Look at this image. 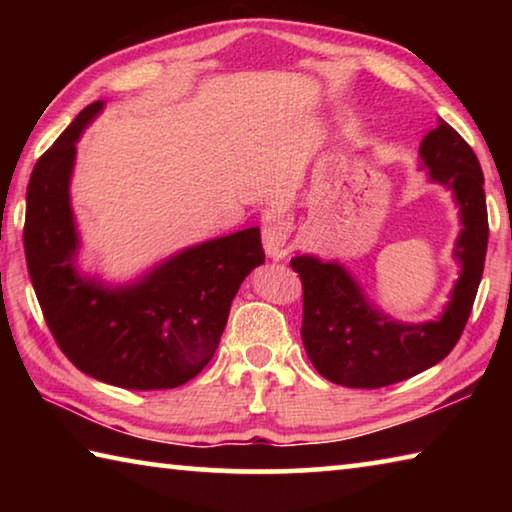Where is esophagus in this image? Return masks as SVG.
Returning <instances> with one entry per match:
<instances>
[{
    "label": "esophagus",
    "instance_id": "obj_1",
    "mask_svg": "<svg viewBox=\"0 0 512 512\" xmlns=\"http://www.w3.org/2000/svg\"><path fill=\"white\" fill-rule=\"evenodd\" d=\"M291 232H293V223L287 214L273 212L266 216V223L262 230L264 250L268 257L275 259V262H280V259H284L291 253Z\"/></svg>",
    "mask_w": 512,
    "mask_h": 512
}]
</instances>
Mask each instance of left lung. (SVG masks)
Listing matches in <instances>:
<instances>
[{
    "label": "left lung",
    "mask_w": 512,
    "mask_h": 512,
    "mask_svg": "<svg viewBox=\"0 0 512 512\" xmlns=\"http://www.w3.org/2000/svg\"><path fill=\"white\" fill-rule=\"evenodd\" d=\"M418 153L429 183L452 192L461 219L454 244L461 271L443 314L424 323L395 320L370 302L357 277L336 259H291L305 291L300 334L307 357L320 375L339 386L381 388L420 375L452 352L470 318L488 250L481 164L445 119L424 135Z\"/></svg>",
    "instance_id": "8db88e82"
}]
</instances>
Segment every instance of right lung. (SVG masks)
<instances>
[{
    "instance_id": "add662e5",
    "label": "right lung",
    "mask_w": 512,
    "mask_h": 512,
    "mask_svg": "<svg viewBox=\"0 0 512 512\" xmlns=\"http://www.w3.org/2000/svg\"><path fill=\"white\" fill-rule=\"evenodd\" d=\"M103 101L81 110L33 167L24 255L58 348L85 375L128 391L183 386L219 348L241 282L264 264L259 228L194 244L133 282L112 284L79 268L72 210L76 142Z\"/></svg>"
}]
</instances>
